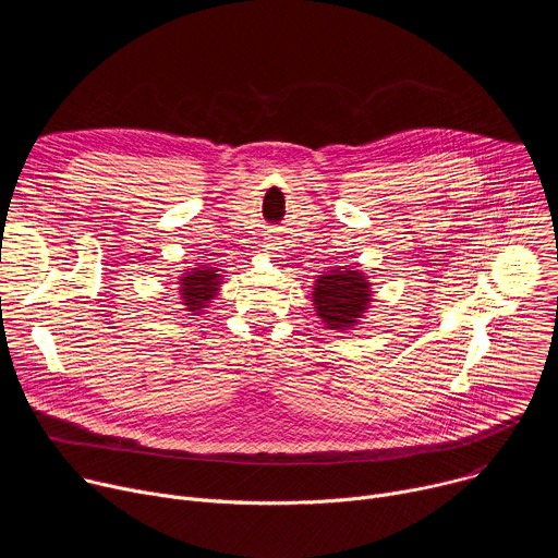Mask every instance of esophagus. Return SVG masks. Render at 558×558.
Returning a JSON list of instances; mask_svg holds the SVG:
<instances>
[{
    "label": "esophagus",
    "mask_w": 558,
    "mask_h": 558,
    "mask_svg": "<svg viewBox=\"0 0 558 558\" xmlns=\"http://www.w3.org/2000/svg\"><path fill=\"white\" fill-rule=\"evenodd\" d=\"M265 252H267V254H269V256H274V254H276V252H278V247H276V243H267V245H265Z\"/></svg>",
    "instance_id": "esophagus-1"
}]
</instances>
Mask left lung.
Wrapping results in <instances>:
<instances>
[{
    "label": "left lung",
    "instance_id": "left-lung-1",
    "mask_svg": "<svg viewBox=\"0 0 558 558\" xmlns=\"http://www.w3.org/2000/svg\"><path fill=\"white\" fill-rule=\"evenodd\" d=\"M368 282L360 271L338 267L327 276H317L313 304L317 315L327 323V329H344L357 323L371 302Z\"/></svg>",
    "mask_w": 558,
    "mask_h": 558
}]
</instances>
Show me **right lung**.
Wrapping results in <instances>:
<instances>
[{"instance_id": "right-lung-1", "label": "right lung", "mask_w": 558, "mask_h": 558, "mask_svg": "<svg viewBox=\"0 0 558 558\" xmlns=\"http://www.w3.org/2000/svg\"><path fill=\"white\" fill-rule=\"evenodd\" d=\"M216 267H205L201 263V269L187 271L181 278V298L183 304L187 306V311H201L205 308V304L216 295L218 291V280L220 276L216 274Z\"/></svg>"}]
</instances>
